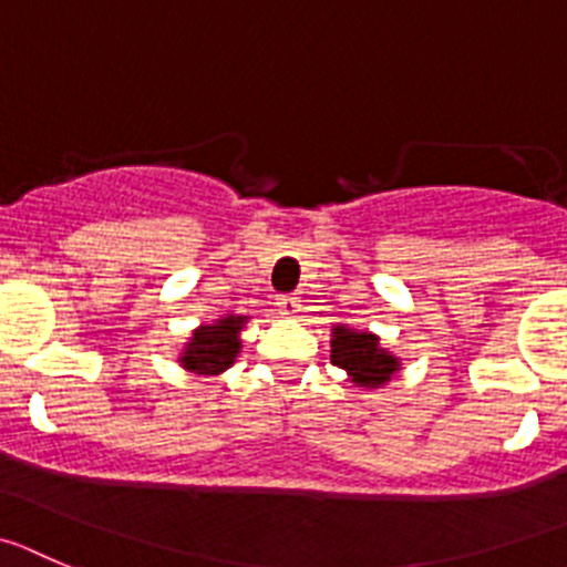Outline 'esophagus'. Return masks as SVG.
I'll list each match as a JSON object with an SVG mask.
<instances>
[{
    "label": "esophagus",
    "instance_id": "esophagus-1",
    "mask_svg": "<svg viewBox=\"0 0 567 567\" xmlns=\"http://www.w3.org/2000/svg\"><path fill=\"white\" fill-rule=\"evenodd\" d=\"M277 308H279V313H282V316H296V313H299V296H293V293L279 296Z\"/></svg>",
    "mask_w": 567,
    "mask_h": 567
}]
</instances>
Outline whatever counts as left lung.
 Returning <instances> with one entry per match:
<instances>
[{
	"label": "left lung",
	"mask_w": 567,
	"mask_h": 567,
	"mask_svg": "<svg viewBox=\"0 0 567 567\" xmlns=\"http://www.w3.org/2000/svg\"><path fill=\"white\" fill-rule=\"evenodd\" d=\"M330 361L338 369L352 374V380L361 385H383L394 374L396 361L378 347V338L369 332H349L336 327V341H332Z\"/></svg>",
	"instance_id": "obj_1"
}]
</instances>
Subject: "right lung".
<instances>
[{"label":"right lung","instance_id":"right-lung-1","mask_svg":"<svg viewBox=\"0 0 567 567\" xmlns=\"http://www.w3.org/2000/svg\"><path fill=\"white\" fill-rule=\"evenodd\" d=\"M240 321L237 316L218 321L215 327H204V330L195 332L189 338V347L184 349L182 363L189 372L198 374H218L235 361L240 341H237V332H240Z\"/></svg>","mask_w":567,"mask_h":567}]
</instances>
